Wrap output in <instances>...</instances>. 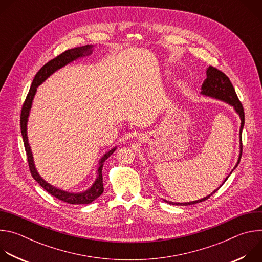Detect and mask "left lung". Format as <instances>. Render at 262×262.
<instances>
[{
  "mask_svg": "<svg viewBox=\"0 0 262 262\" xmlns=\"http://www.w3.org/2000/svg\"><path fill=\"white\" fill-rule=\"evenodd\" d=\"M206 74L207 77L206 79L204 80L203 84H202V91L201 93L204 94V95H207V96H210V97H214V98H217V99H221V100H224L228 102L229 104L233 105L235 111L238 113L239 117H241V120H242V125H241V130H239V134L242 135V132H243V128H244V124H245V112H244V107H243V104L242 102L239 101L237 95H236V92L234 90V87L233 85L231 84L229 78L226 76L225 73H224L223 71H221L220 69L213 67V66H209L207 71H206ZM241 142H242V137H241ZM242 154H243V144L241 145V154H239V159H238V162L235 166V168L238 166L239 164V161H241V158H242ZM234 168V169H235ZM229 177V176H228ZM227 177V178H228ZM227 178L225 179V181L227 180ZM224 181V182H225ZM223 182V183H224ZM223 185V184H222ZM221 185V186H222ZM220 189V188H219ZM219 189L214 190L210 195L206 196L205 198L203 199H200V200H197V201H193V202H188V203H173V202H170V201H167V200H164L166 201L167 203L169 204H176V205H192V204H196V203H199V202H202V201H205L207 200L210 196H212Z\"/></svg>",
  "mask_w": 262,
  "mask_h": 262,
  "instance_id": "obj_1",
  "label": "left lung"
}]
</instances>
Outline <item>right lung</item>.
Listing matches in <instances>:
<instances>
[{"label": "right lung", "mask_w": 262, "mask_h": 262, "mask_svg": "<svg viewBox=\"0 0 262 262\" xmlns=\"http://www.w3.org/2000/svg\"><path fill=\"white\" fill-rule=\"evenodd\" d=\"M91 48H92V46H84V47H80V48H74V49H71V50H67V51L63 52L62 54H60L59 56H57L56 58L49 61L47 64H45L39 69V71L36 73V76H35L33 82H32L31 88L29 90V93H28V95H27V97H26V99L23 103L21 113H20V130H21V136H23V140H24V145H25V149H26L27 160H28L31 175L49 194H51L52 196H54L55 198H57V199H59L63 202L69 203V204H89V203L93 202L96 198H98L103 193L102 174H101L102 166H103L104 161L115 151L116 148L111 149V150L107 154H105L102 157V159L100 160L99 167H98V170H97L98 176H97L94 184L91 186L90 190H88L84 193H81V194H73V193L64 192L62 190L54 188V186H52L51 184L46 182L39 176V174L37 173V171L34 167L32 152H31L29 143H28L27 121H28L29 112H30V108H31V105H32V100H33V97L36 93L37 87H38L42 82H45L51 76V74L53 72H55L57 69L65 66L69 62L76 60L77 58L85 56V54H90L91 53Z\"/></svg>", "instance_id": "1"}]
</instances>
